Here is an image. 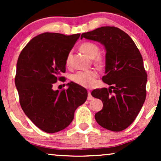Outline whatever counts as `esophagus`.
I'll return each mask as SVG.
<instances>
[{
  "mask_svg": "<svg viewBox=\"0 0 161 161\" xmlns=\"http://www.w3.org/2000/svg\"><path fill=\"white\" fill-rule=\"evenodd\" d=\"M88 100H92V99H93V97L92 96V94H91V92H90L89 91L88 92Z\"/></svg>",
  "mask_w": 161,
  "mask_h": 161,
  "instance_id": "obj_1",
  "label": "esophagus"
}]
</instances>
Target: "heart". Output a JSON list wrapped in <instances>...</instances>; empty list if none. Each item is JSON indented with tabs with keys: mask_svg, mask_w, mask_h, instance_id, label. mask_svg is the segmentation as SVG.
Instances as JSON below:
<instances>
[{
	"mask_svg": "<svg viewBox=\"0 0 161 161\" xmlns=\"http://www.w3.org/2000/svg\"><path fill=\"white\" fill-rule=\"evenodd\" d=\"M80 49L81 52L89 56V58H94L97 56L99 52V47L97 45L92 42H84L80 45ZM70 55L67 56L66 64H68L69 62ZM95 63L99 66L103 64V60L100 58H97L96 59ZM97 77V73L95 70L89 69L84 70V71H78L76 73L73 74L71 77L72 81L82 86L90 88L92 87L95 84L96 78Z\"/></svg>",
	"mask_w": 161,
	"mask_h": 161,
	"instance_id": "heart-1",
	"label": "heart"
}]
</instances>
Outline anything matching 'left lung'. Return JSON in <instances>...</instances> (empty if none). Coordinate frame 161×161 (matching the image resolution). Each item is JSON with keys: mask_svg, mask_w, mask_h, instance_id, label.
Listing matches in <instances>:
<instances>
[{"mask_svg": "<svg viewBox=\"0 0 161 161\" xmlns=\"http://www.w3.org/2000/svg\"><path fill=\"white\" fill-rule=\"evenodd\" d=\"M83 38L100 42L106 50L102 80L111 86L92 92L103 103L94 117L101 127L122 131L136 119L146 99L147 74L142 55L130 36L114 26L83 33Z\"/></svg>", "mask_w": 161, "mask_h": 161, "instance_id": "8db88e82", "label": "left lung"}]
</instances>
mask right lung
Listing matches in <instances>:
<instances>
[{"mask_svg": "<svg viewBox=\"0 0 161 161\" xmlns=\"http://www.w3.org/2000/svg\"><path fill=\"white\" fill-rule=\"evenodd\" d=\"M80 34L43 33L33 38L19 54L15 86L25 115L42 130L54 133L65 129L88 93L85 88L68 83V89H53L66 71V60Z\"/></svg>", "mask_w": 161, "mask_h": 161, "instance_id": "add662e5", "label": "right lung"}]
</instances>
